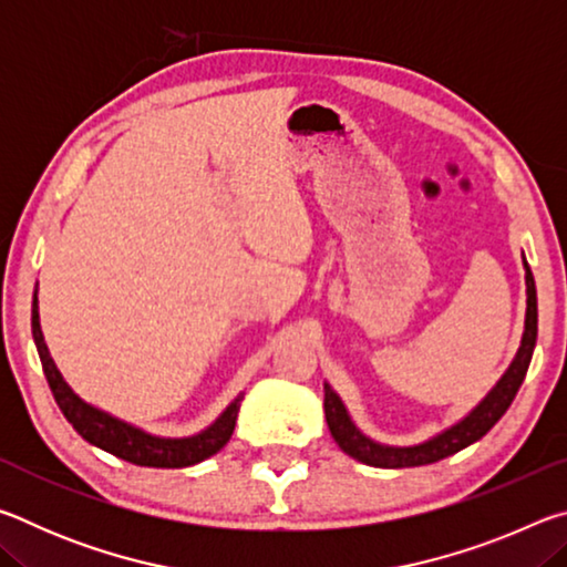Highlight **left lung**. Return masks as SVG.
<instances>
[{
    "mask_svg": "<svg viewBox=\"0 0 567 567\" xmlns=\"http://www.w3.org/2000/svg\"><path fill=\"white\" fill-rule=\"evenodd\" d=\"M525 285H527L525 332H523L520 350H517L513 364L507 368L501 382L491 390V395L480 402V405L470 412L465 420H460L457 425L445 430V433H440L433 440H427V443L412 445V447H388V445L372 443L370 437H364L360 430L352 425V420L348 417V410H344L340 398L334 395L330 385H324V417H328L330 433L334 437V443L342 447V453H348L350 457L372 467H417V465L437 463V460L455 455L463 447L477 443V440L505 415L507 408L513 405L517 390H520L525 380V372L530 368L535 340H537V297H535L533 272L530 267H527V262H525Z\"/></svg>",
    "mask_w": 567,
    "mask_h": 567,
    "instance_id": "8db88e82",
    "label": "left lung"
}]
</instances>
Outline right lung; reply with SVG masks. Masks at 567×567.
I'll list each match as a JSON object with an SVG mask.
<instances>
[{
    "label": "right lung",
    "mask_w": 567,
    "mask_h": 567,
    "mask_svg": "<svg viewBox=\"0 0 567 567\" xmlns=\"http://www.w3.org/2000/svg\"><path fill=\"white\" fill-rule=\"evenodd\" d=\"M32 334H34L37 350H40L42 370L47 375V382H50V390L56 400V405H60L64 417L72 422V427L87 440V443L107 450V453L127 460L132 465L187 467V465L203 463V460H207L209 455L219 453V450L229 443V437H233L239 402H243V398H237L233 405L217 417L215 425H209L205 430V433H199L195 437H179V440L147 435L142 433V430L127 425V422H122L117 417L107 415V412L82 402L62 380L60 370L54 368V362L50 358V350H47L42 330H40V312H37V292L32 302Z\"/></svg>",
    "instance_id": "obj_1"
}]
</instances>
